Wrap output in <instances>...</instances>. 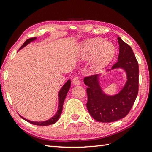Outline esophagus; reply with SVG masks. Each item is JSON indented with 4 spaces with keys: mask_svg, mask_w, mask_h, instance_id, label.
Listing matches in <instances>:
<instances>
[{
    "mask_svg": "<svg viewBox=\"0 0 152 152\" xmlns=\"http://www.w3.org/2000/svg\"><path fill=\"white\" fill-rule=\"evenodd\" d=\"M72 83L74 85H80V79L78 76H75L73 78Z\"/></svg>",
    "mask_w": 152,
    "mask_h": 152,
    "instance_id": "34e87169",
    "label": "esophagus"
}]
</instances>
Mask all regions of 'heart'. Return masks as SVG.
Listing matches in <instances>:
<instances>
[{
	"label": "heart",
	"instance_id": "b5f03b06",
	"mask_svg": "<svg viewBox=\"0 0 152 152\" xmlns=\"http://www.w3.org/2000/svg\"><path fill=\"white\" fill-rule=\"evenodd\" d=\"M115 48L111 43L104 42L100 38H93L86 40L80 48V58L88 60L92 55L91 69L93 72H98L107 66L113 58Z\"/></svg>",
	"mask_w": 152,
	"mask_h": 152
}]
</instances>
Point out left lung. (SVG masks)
I'll return each mask as SVG.
<instances>
[{
  "mask_svg": "<svg viewBox=\"0 0 152 152\" xmlns=\"http://www.w3.org/2000/svg\"><path fill=\"white\" fill-rule=\"evenodd\" d=\"M118 61L113 69L122 68L127 74V80L119 93L109 96L104 94L99 84V75L85 77L84 82L86 88L88 101L86 107L90 115L102 123L116 121L127 116L137 98L139 90V66L132 48L119 37Z\"/></svg>",
  "mask_w": 152,
  "mask_h": 152,
  "instance_id": "8db88e82",
  "label": "left lung"
}]
</instances>
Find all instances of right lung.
Returning <instances> with one entry per match:
<instances>
[{"mask_svg":"<svg viewBox=\"0 0 152 152\" xmlns=\"http://www.w3.org/2000/svg\"><path fill=\"white\" fill-rule=\"evenodd\" d=\"M36 39V37H32V38H29V39H27L25 41V42L23 44V45L21 46L19 48L20 50V49H22L23 48H24L25 46H26L27 44H29L30 42H33V41H34ZM70 85H71V81L70 80H68V81H67L65 84L62 86V88H61V90L59 92V106H58V110L57 113H56V114L54 115V116L52 117L49 120L47 121H41V122H35V121H29V120H27L26 119H25L23 117H21L20 115V117L23 118V119H25V121H27L30 123H31L33 125H41V126H46V125H52L53 123H55L59 119V118H60V115L61 114V112H62V109H63V104H64V100L66 99V96L67 95V93H68V92L69 91V90H70Z\"/></svg>","mask_w":152,"mask_h":152,"instance_id":"obj_1","label":"right lung"}]
</instances>
